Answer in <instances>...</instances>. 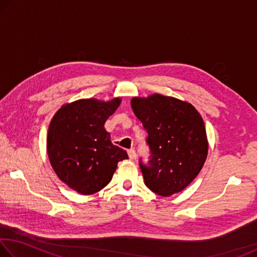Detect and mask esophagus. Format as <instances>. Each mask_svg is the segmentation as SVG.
I'll list each match as a JSON object with an SVG mask.
<instances>
[{
  "mask_svg": "<svg viewBox=\"0 0 257 257\" xmlns=\"http://www.w3.org/2000/svg\"><path fill=\"white\" fill-rule=\"evenodd\" d=\"M128 156L130 160H134L135 158H136V152H135V150H129L128 151Z\"/></svg>",
  "mask_w": 257,
  "mask_h": 257,
  "instance_id": "1",
  "label": "esophagus"
}]
</instances>
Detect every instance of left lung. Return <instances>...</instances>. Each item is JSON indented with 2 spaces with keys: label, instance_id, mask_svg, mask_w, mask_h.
Here are the masks:
<instances>
[{
  "label": "left lung",
  "instance_id": "obj_1",
  "mask_svg": "<svg viewBox=\"0 0 257 257\" xmlns=\"http://www.w3.org/2000/svg\"><path fill=\"white\" fill-rule=\"evenodd\" d=\"M130 105L149 137L150 167L141 163L145 185L163 197L184 190L202 170L208 153L205 124L194 105L176 97L135 96Z\"/></svg>",
  "mask_w": 257,
  "mask_h": 257
}]
</instances>
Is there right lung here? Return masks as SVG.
Wrapping results in <instances>:
<instances>
[{
	"instance_id": "obj_1",
	"label": "right lung",
	"mask_w": 257,
	"mask_h": 257,
	"mask_svg": "<svg viewBox=\"0 0 257 257\" xmlns=\"http://www.w3.org/2000/svg\"><path fill=\"white\" fill-rule=\"evenodd\" d=\"M121 97L108 101L81 98L61 106L52 118L46 138L50 163L59 179L81 195L103 189L127 152L111 143L104 123Z\"/></svg>"
}]
</instances>
